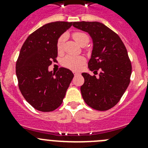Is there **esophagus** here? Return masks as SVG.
Returning <instances> with one entry per match:
<instances>
[{"label":"esophagus","instance_id":"esophagus-1","mask_svg":"<svg viewBox=\"0 0 148 148\" xmlns=\"http://www.w3.org/2000/svg\"><path fill=\"white\" fill-rule=\"evenodd\" d=\"M80 75V73H74V75H75V76H77V75Z\"/></svg>","mask_w":148,"mask_h":148}]
</instances>
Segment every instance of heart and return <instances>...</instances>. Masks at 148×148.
I'll use <instances>...</instances> for the list:
<instances>
[{
	"label": "heart",
	"mask_w": 148,
	"mask_h": 148,
	"mask_svg": "<svg viewBox=\"0 0 148 148\" xmlns=\"http://www.w3.org/2000/svg\"><path fill=\"white\" fill-rule=\"evenodd\" d=\"M73 38L79 45L82 46V47L87 45L90 40L88 35L85 32H73ZM65 40H66V35H61L58 38L57 44H56V47H57L58 53H61L63 52ZM84 62H85V58L82 56H66V57L63 58L61 64L64 67L75 71V70H79L82 65L84 64Z\"/></svg>",
	"instance_id": "1"
}]
</instances>
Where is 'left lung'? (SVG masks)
Segmentation results:
<instances>
[{
    "label": "left lung",
    "mask_w": 148,
    "mask_h": 148,
    "mask_svg": "<svg viewBox=\"0 0 148 148\" xmlns=\"http://www.w3.org/2000/svg\"><path fill=\"white\" fill-rule=\"evenodd\" d=\"M73 27L88 32L93 43L90 70L99 77L82 74V97L90 108L108 110L119 101L130 82L131 62L121 39L115 32L97 21L74 22Z\"/></svg>",
    "instance_id": "8db88e82"
}]
</instances>
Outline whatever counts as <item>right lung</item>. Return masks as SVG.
Here are the masks:
<instances>
[{
	"label": "right lung",
	"instance_id": "right-lung-1",
	"mask_svg": "<svg viewBox=\"0 0 148 148\" xmlns=\"http://www.w3.org/2000/svg\"><path fill=\"white\" fill-rule=\"evenodd\" d=\"M73 22L47 23L30 34L23 43L16 62L20 91L27 102L41 112L53 111L62 104L73 73L61 67L57 73L48 70L58 56V38Z\"/></svg>",
	"mask_w": 148,
	"mask_h": 148
}]
</instances>
